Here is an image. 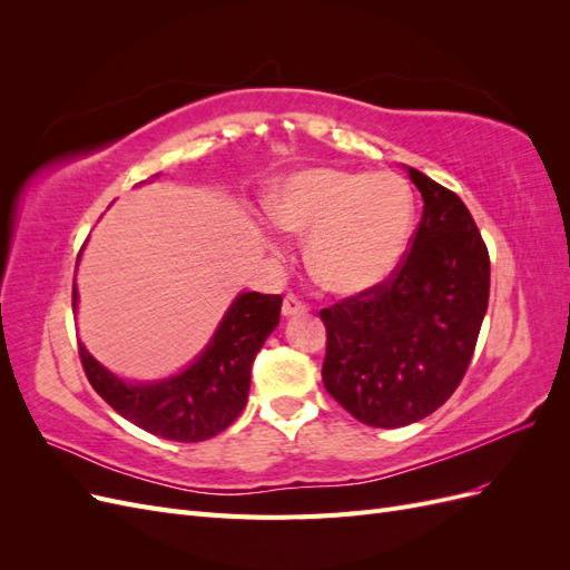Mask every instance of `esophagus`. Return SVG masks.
I'll list each match as a JSON object with an SVG mask.
<instances>
[{"instance_id": "obj_1", "label": "esophagus", "mask_w": 570, "mask_h": 570, "mask_svg": "<svg viewBox=\"0 0 570 570\" xmlns=\"http://www.w3.org/2000/svg\"><path fill=\"white\" fill-rule=\"evenodd\" d=\"M306 312V304L297 297V295H285L283 299V316H297V314H304Z\"/></svg>"}]
</instances>
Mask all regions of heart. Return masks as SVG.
<instances>
[{
  "instance_id": "heart-1",
  "label": "heart",
  "mask_w": 570,
  "mask_h": 570,
  "mask_svg": "<svg viewBox=\"0 0 570 570\" xmlns=\"http://www.w3.org/2000/svg\"><path fill=\"white\" fill-rule=\"evenodd\" d=\"M413 209L411 185L392 170L306 168L271 197L275 223L308 235L306 264L337 295H358L390 278L409 249Z\"/></svg>"
}]
</instances>
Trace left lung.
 I'll list each match as a JSON object with an SVG mask.
<instances>
[{"label":"left lung","instance_id":"1","mask_svg":"<svg viewBox=\"0 0 570 570\" xmlns=\"http://www.w3.org/2000/svg\"><path fill=\"white\" fill-rule=\"evenodd\" d=\"M423 216L381 285L323 308V385L361 423L402 428L438 411L471 364L490 299V254L465 204L406 168Z\"/></svg>","mask_w":570,"mask_h":570}]
</instances>
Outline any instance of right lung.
I'll return each mask as SVG.
<instances>
[{"label": "right lung", "instance_id": "1", "mask_svg": "<svg viewBox=\"0 0 570 570\" xmlns=\"http://www.w3.org/2000/svg\"><path fill=\"white\" fill-rule=\"evenodd\" d=\"M281 306V295H237L204 352L164 381L128 383L101 366L82 342H78V354L95 392L120 416L164 440L204 442L223 433L243 413L252 364L278 325Z\"/></svg>", "mask_w": 570, "mask_h": 570}]
</instances>
